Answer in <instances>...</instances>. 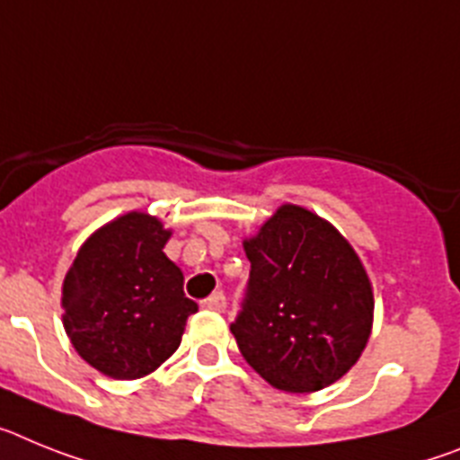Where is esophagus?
I'll use <instances>...</instances> for the list:
<instances>
[{"mask_svg": "<svg viewBox=\"0 0 460 460\" xmlns=\"http://www.w3.org/2000/svg\"><path fill=\"white\" fill-rule=\"evenodd\" d=\"M201 305L206 307V310H215V313H222V310L226 307V298H225V294H222V291H215L213 296H208L206 301L201 303Z\"/></svg>", "mask_w": 460, "mask_h": 460, "instance_id": "obj_1", "label": "esophagus"}]
</instances>
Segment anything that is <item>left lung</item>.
Returning <instances> with one entry per match:
<instances>
[{
    "instance_id": "8db88e82",
    "label": "left lung",
    "mask_w": 460,
    "mask_h": 460,
    "mask_svg": "<svg viewBox=\"0 0 460 460\" xmlns=\"http://www.w3.org/2000/svg\"><path fill=\"white\" fill-rule=\"evenodd\" d=\"M243 247L250 279L231 333L245 361L289 394L333 385L358 361L373 329L361 259L326 219L291 203Z\"/></svg>"
}]
</instances>
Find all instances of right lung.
<instances>
[{
  "instance_id": "1",
  "label": "right lung",
  "mask_w": 460,
  "mask_h": 460,
  "mask_svg": "<svg viewBox=\"0 0 460 460\" xmlns=\"http://www.w3.org/2000/svg\"><path fill=\"white\" fill-rule=\"evenodd\" d=\"M171 231L127 213L87 238L62 287V322L74 349L99 373L138 379L178 349L190 314L182 270L164 254Z\"/></svg>"
}]
</instances>
